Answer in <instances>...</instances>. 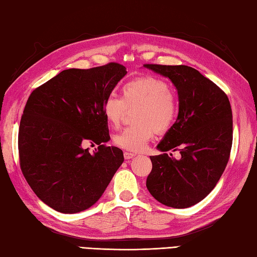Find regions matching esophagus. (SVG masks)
I'll return each instance as SVG.
<instances>
[{
  "instance_id": "esophagus-1",
  "label": "esophagus",
  "mask_w": 257,
  "mask_h": 257,
  "mask_svg": "<svg viewBox=\"0 0 257 257\" xmlns=\"http://www.w3.org/2000/svg\"><path fill=\"white\" fill-rule=\"evenodd\" d=\"M136 155L135 154H132V152H123V157H124V159L125 160H130V159H133V158L135 157Z\"/></svg>"
}]
</instances>
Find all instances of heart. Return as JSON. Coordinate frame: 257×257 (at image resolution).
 Listing matches in <instances>:
<instances>
[{"mask_svg": "<svg viewBox=\"0 0 257 257\" xmlns=\"http://www.w3.org/2000/svg\"><path fill=\"white\" fill-rule=\"evenodd\" d=\"M127 108H137L135 112L137 124L122 129L114 136L113 143L134 152L144 150L156 130L165 133L170 129L178 116V103L170 85L151 76L124 84L121 99L113 95L107 96L102 102L103 117L109 124L117 127Z\"/></svg>", "mask_w": 257, "mask_h": 257, "instance_id": "1", "label": "heart"}]
</instances>
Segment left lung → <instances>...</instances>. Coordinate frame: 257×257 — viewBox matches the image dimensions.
Masks as SVG:
<instances>
[{"mask_svg": "<svg viewBox=\"0 0 257 257\" xmlns=\"http://www.w3.org/2000/svg\"><path fill=\"white\" fill-rule=\"evenodd\" d=\"M144 67L169 78L178 91L176 122L151 156L147 189L160 203L185 209L214 189L227 165L233 140L232 109L220 87L185 65L146 64ZM179 151V160L166 151Z\"/></svg>", "mask_w": 257, "mask_h": 257, "instance_id": "8db88e82", "label": "left lung"}]
</instances>
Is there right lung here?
Instances as JSON below:
<instances>
[{"label":"right lung","instance_id":"obj_1","mask_svg":"<svg viewBox=\"0 0 257 257\" xmlns=\"http://www.w3.org/2000/svg\"><path fill=\"white\" fill-rule=\"evenodd\" d=\"M125 74L118 63L65 69L27 99L19 132L21 169L55 211L89 209L123 162L121 149L105 146L110 137L102 102ZM88 142L101 145L94 154L84 149Z\"/></svg>","mask_w":257,"mask_h":257}]
</instances>
